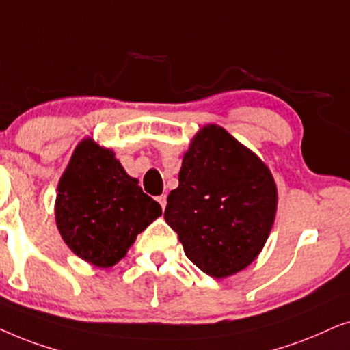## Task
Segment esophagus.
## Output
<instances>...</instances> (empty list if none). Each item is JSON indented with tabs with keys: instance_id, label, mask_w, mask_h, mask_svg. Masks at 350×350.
I'll use <instances>...</instances> for the list:
<instances>
[{
	"instance_id": "esophagus-1",
	"label": "esophagus",
	"mask_w": 350,
	"mask_h": 350,
	"mask_svg": "<svg viewBox=\"0 0 350 350\" xmlns=\"http://www.w3.org/2000/svg\"><path fill=\"white\" fill-rule=\"evenodd\" d=\"M157 200H158V203L161 204V208L165 209V206H166V195H160V197H158Z\"/></svg>"
}]
</instances>
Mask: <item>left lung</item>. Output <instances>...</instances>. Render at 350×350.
I'll use <instances>...</instances> for the list:
<instances>
[{"label":"left lung","mask_w":350,"mask_h":350,"mask_svg":"<svg viewBox=\"0 0 350 350\" xmlns=\"http://www.w3.org/2000/svg\"><path fill=\"white\" fill-rule=\"evenodd\" d=\"M277 200L265 163L224 128L206 124L185 152L165 221L200 270L224 278L258 258L275 221Z\"/></svg>","instance_id":"1"}]
</instances>
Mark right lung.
I'll use <instances>...</instances> for the list:
<instances>
[{
    "label": "right lung",
    "mask_w": 350,
    "mask_h": 350,
    "mask_svg": "<svg viewBox=\"0 0 350 350\" xmlns=\"http://www.w3.org/2000/svg\"><path fill=\"white\" fill-rule=\"evenodd\" d=\"M55 224L78 258L96 267H111L126 256L136 237L161 206L142 192L110 148L91 137L75 148L57 185Z\"/></svg>",
    "instance_id": "add662e5"
}]
</instances>
